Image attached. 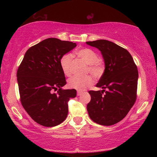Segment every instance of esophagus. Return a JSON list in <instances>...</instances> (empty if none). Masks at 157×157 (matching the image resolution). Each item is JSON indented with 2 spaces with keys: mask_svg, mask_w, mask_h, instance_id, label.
<instances>
[{
  "mask_svg": "<svg viewBox=\"0 0 157 157\" xmlns=\"http://www.w3.org/2000/svg\"><path fill=\"white\" fill-rule=\"evenodd\" d=\"M82 94H83V91H78V93H77V95H78V96H79V95H82Z\"/></svg>",
  "mask_w": 157,
  "mask_h": 157,
  "instance_id": "34e87169",
  "label": "esophagus"
}]
</instances>
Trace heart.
I'll use <instances>...</instances> for the list:
<instances>
[{
    "instance_id": "b5f03b06",
    "label": "heart",
    "mask_w": 157,
    "mask_h": 157,
    "mask_svg": "<svg viewBox=\"0 0 157 157\" xmlns=\"http://www.w3.org/2000/svg\"><path fill=\"white\" fill-rule=\"evenodd\" d=\"M75 55L79 59H81L86 64L89 65L88 69L89 72L95 78H99L104 73V63L100 59H98L97 53L89 48H82L75 52ZM72 63V56L71 55H65L61 58L60 66L63 74L66 76L70 77L72 75L71 69ZM94 83V79L91 76L87 75L86 77H73L68 79V86L69 88L83 91Z\"/></svg>"
}]
</instances>
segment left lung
Returning a JSON list of instances; mask_svg holds the SVG:
<instances>
[{"mask_svg": "<svg viewBox=\"0 0 157 157\" xmlns=\"http://www.w3.org/2000/svg\"><path fill=\"white\" fill-rule=\"evenodd\" d=\"M86 44L99 50L105 62V71L96 84L102 90L89 91V116L101 125H112L123 120L136 101L137 67L130 53L113 42L99 39Z\"/></svg>", "mask_w": 157, "mask_h": 157, "instance_id": "1", "label": "left lung"}]
</instances>
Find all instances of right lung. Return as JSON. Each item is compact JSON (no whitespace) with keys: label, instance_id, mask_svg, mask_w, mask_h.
<instances>
[{"label":"right lung","instance_id":"add662e5","mask_svg":"<svg viewBox=\"0 0 157 157\" xmlns=\"http://www.w3.org/2000/svg\"><path fill=\"white\" fill-rule=\"evenodd\" d=\"M77 45L57 38L44 39L25 52L17 71L21 102L33 120L44 127L57 126L68 112V101L75 89H63L66 84L60 59ZM58 90L57 94L53 91Z\"/></svg>","mask_w":157,"mask_h":157}]
</instances>
